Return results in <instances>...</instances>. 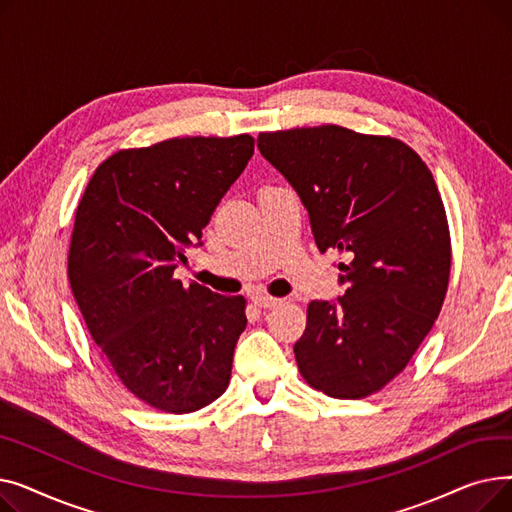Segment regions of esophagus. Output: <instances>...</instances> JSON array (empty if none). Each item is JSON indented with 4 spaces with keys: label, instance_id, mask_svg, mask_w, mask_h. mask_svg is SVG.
Returning <instances> with one entry per match:
<instances>
[{
    "label": "esophagus",
    "instance_id": "obj_1",
    "mask_svg": "<svg viewBox=\"0 0 512 512\" xmlns=\"http://www.w3.org/2000/svg\"><path fill=\"white\" fill-rule=\"evenodd\" d=\"M253 303L261 309H272V307H278L282 301L276 299V297H270V294H255Z\"/></svg>",
    "mask_w": 512,
    "mask_h": 512
}]
</instances>
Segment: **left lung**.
<instances>
[{
  "instance_id": "left-lung-1",
  "label": "left lung",
  "mask_w": 512,
  "mask_h": 512,
  "mask_svg": "<svg viewBox=\"0 0 512 512\" xmlns=\"http://www.w3.org/2000/svg\"><path fill=\"white\" fill-rule=\"evenodd\" d=\"M261 155L309 211L315 245L338 253L336 301H311L294 344L309 386L363 398L407 367L440 315L450 234L432 172L402 141L336 124L261 132Z\"/></svg>"
}]
</instances>
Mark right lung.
Returning a JSON list of instances; mask_svg holds the SVG:
<instances>
[{
	"instance_id": "1",
	"label": "right lung",
	"mask_w": 512,
	"mask_h": 512,
	"mask_svg": "<svg viewBox=\"0 0 512 512\" xmlns=\"http://www.w3.org/2000/svg\"><path fill=\"white\" fill-rule=\"evenodd\" d=\"M249 134L170 139L107 157L78 203L68 278L85 324L120 382L182 415L220 398L245 299L174 270L201 247L213 209L253 157Z\"/></svg>"
}]
</instances>
